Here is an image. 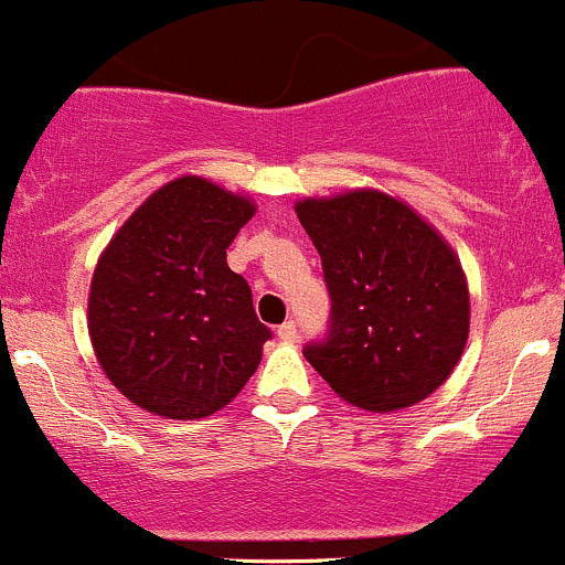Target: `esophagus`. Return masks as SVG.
<instances>
[{
    "mask_svg": "<svg viewBox=\"0 0 565 565\" xmlns=\"http://www.w3.org/2000/svg\"><path fill=\"white\" fill-rule=\"evenodd\" d=\"M277 334H280L282 343H296V338H299V329H296L294 321H285L280 329H277Z\"/></svg>",
    "mask_w": 565,
    "mask_h": 565,
    "instance_id": "obj_1",
    "label": "esophagus"
}]
</instances>
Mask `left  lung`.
I'll list each match as a JSON object with an SVG mask.
<instances>
[{"label": "left lung", "instance_id": "obj_1", "mask_svg": "<svg viewBox=\"0 0 565 565\" xmlns=\"http://www.w3.org/2000/svg\"><path fill=\"white\" fill-rule=\"evenodd\" d=\"M296 216L332 299L329 332L305 356L367 412L420 404L454 373L470 334V290L450 244L376 189L307 198Z\"/></svg>", "mask_w": 565, "mask_h": 565}]
</instances>
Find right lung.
Returning <instances> with one entry per match:
<instances>
[{"label": "right lung", "mask_w": 565, "mask_h": 565, "mask_svg": "<svg viewBox=\"0 0 565 565\" xmlns=\"http://www.w3.org/2000/svg\"><path fill=\"white\" fill-rule=\"evenodd\" d=\"M255 203L198 175L156 189L95 266L87 329L106 379L139 409L198 420L260 365L269 327L227 247Z\"/></svg>", "instance_id": "right-lung-1"}]
</instances>
